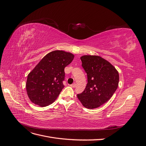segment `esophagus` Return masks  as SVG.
I'll return each instance as SVG.
<instances>
[{
    "label": "esophagus",
    "mask_w": 146,
    "mask_h": 146,
    "mask_svg": "<svg viewBox=\"0 0 146 146\" xmlns=\"http://www.w3.org/2000/svg\"><path fill=\"white\" fill-rule=\"evenodd\" d=\"M70 86H71V87H72V88H75V87H76V84L74 83L72 84V85H70Z\"/></svg>",
    "instance_id": "obj_1"
}]
</instances>
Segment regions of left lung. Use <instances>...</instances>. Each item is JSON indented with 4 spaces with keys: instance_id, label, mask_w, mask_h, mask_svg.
<instances>
[{
    "instance_id": "8db88e82",
    "label": "left lung",
    "mask_w": 146,
    "mask_h": 146,
    "mask_svg": "<svg viewBox=\"0 0 146 146\" xmlns=\"http://www.w3.org/2000/svg\"><path fill=\"white\" fill-rule=\"evenodd\" d=\"M80 59L87 74L88 83L77 98L84 107L98 108L110 99L117 90L119 73L109 61L100 56L83 55Z\"/></svg>"
}]
</instances>
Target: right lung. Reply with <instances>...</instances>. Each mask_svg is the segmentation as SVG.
Segmentation results:
<instances>
[{"instance_id": "add662e5", "label": "right lung", "mask_w": 146, "mask_h": 146, "mask_svg": "<svg viewBox=\"0 0 146 146\" xmlns=\"http://www.w3.org/2000/svg\"><path fill=\"white\" fill-rule=\"evenodd\" d=\"M74 58L71 53L58 50L43 57L27 76L25 87L32 102L41 107L54 102L64 87V68Z\"/></svg>"}]
</instances>
